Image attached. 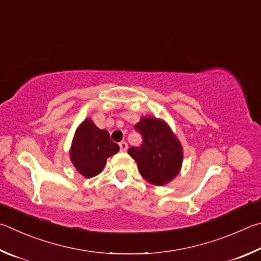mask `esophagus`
Segmentation results:
<instances>
[{"instance_id":"34e87169","label":"esophagus","mask_w":261,"mask_h":261,"mask_svg":"<svg viewBox=\"0 0 261 261\" xmlns=\"http://www.w3.org/2000/svg\"><path fill=\"white\" fill-rule=\"evenodd\" d=\"M119 147H120V150L121 151H127V149H128V145H127V143L125 142V141H122V142H120L119 143Z\"/></svg>"}]
</instances>
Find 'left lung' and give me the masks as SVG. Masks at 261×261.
I'll return each instance as SVG.
<instances>
[{
	"instance_id": "obj_1",
	"label": "left lung",
	"mask_w": 261,
	"mask_h": 261,
	"mask_svg": "<svg viewBox=\"0 0 261 261\" xmlns=\"http://www.w3.org/2000/svg\"><path fill=\"white\" fill-rule=\"evenodd\" d=\"M135 128L143 136L141 148H129L128 153L138 164L144 180L153 186H165L179 174L184 162V148L170 125L156 117H141Z\"/></svg>"
}]
</instances>
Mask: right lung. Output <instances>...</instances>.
<instances>
[{
	"mask_svg": "<svg viewBox=\"0 0 261 261\" xmlns=\"http://www.w3.org/2000/svg\"><path fill=\"white\" fill-rule=\"evenodd\" d=\"M119 151V145L110 140L109 132L99 129L91 118H86L73 136L70 159L82 176H96L103 171L107 159Z\"/></svg>",
	"mask_w": 261,
	"mask_h": 261,
	"instance_id": "obj_1",
	"label": "right lung"
}]
</instances>
